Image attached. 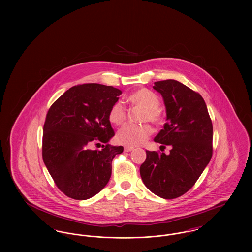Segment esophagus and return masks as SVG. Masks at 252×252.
I'll list each match as a JSON object with an SVG mask.
<instances>
[{"label": "esophagus", "mask_w": 252, "mask_h": 252, "mask_svg": "<svg viewBox=\"0 0 252 252\" xmlns=\"http://www.w3.org/2000/svg\"><path fill=\"white\" fill-rule=\"evenodd\" d=\"M132 150H134L133 146H125V151L126 152H129V151H132Z\"/></svg>", "instance_id": "1"}]
</instances>
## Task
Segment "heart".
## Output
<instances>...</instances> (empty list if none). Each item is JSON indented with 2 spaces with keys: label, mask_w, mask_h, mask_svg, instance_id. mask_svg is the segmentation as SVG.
Returning a JSON list of instances; mask_svg holds the SVG:
<instances>
[{
  "label": "heart",
  "mask_w": 252,
  "mask_h": 252,
  "mask_svg": "<svg viewBox=\"0 0 252 252\" xmlns=\"http://www.w3.org/2000/svg\"><path fill=\"white\" fill-rule=\"evenodd\" d=\"M127 101L133 105L144 108L142 114V120L150 121L156 126H161L165 116L163 111L158 108L159 99L152 91L142 88L127 97ZM126 118V110L120 102L114 103L108 112V120L115 125L119 126L123 124ZM152 127L148 124L141 125H125L117 133V141L126 145H140L150 137L152 134Z\"/></svg>",
  "instance_id": "obj_1"
}]
</instances>
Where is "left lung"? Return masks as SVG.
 <instances>
[{
	"mask_svg": "<svg viewBox=\"0 0 252 252\" xmlns=\"http://www.w3.org/2000/svg\"><path fill=\"white\" fill-rule=\"evenodd\" d=\"M154 84L153 88L163 97L167 115V123L154 141L171 145L172 149L169 155L146 150L140 174L151 192L174 199L192 188L210 162L213 124L198 93L173 79Z\"/></svg>",
	"mask_w": 252,
	"mask_h": 252,
	"instance_id": "obj_1",
	"label": "left lung"
}]
</instances>
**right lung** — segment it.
Listing matches in <instances>:
<instances>
[{"label": "right lung", "instance_id": "right-lung-1", "mask_svg": "<svg viewBox=\"0 0 252 252\" xmlns=\"http://www.w3.org/2000/svg\"><path fill=\"white\" fill-rule=\"evenodd\" d=\"M121 94L112 86L77 85L49 108L43 126L42 158L58 188L71 198H91L110 179L112 159L124 147L108 144L114 136L108 112ZM96 142L105 145L101 151L91 150L90 145Z\"/></svg>", "mask_w": 252, "mask_h": 252}]
</instances>
